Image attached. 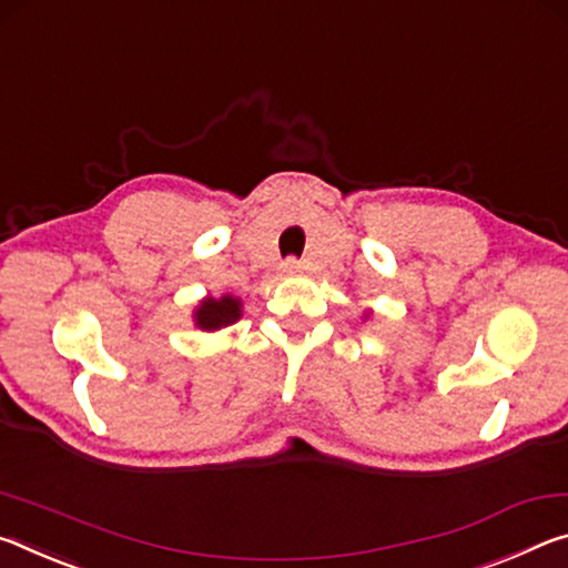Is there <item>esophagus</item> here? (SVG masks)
<instances>
[{"label":"esophagus","instance_id":"obj_1","mask_svg":"<svg viewBox=\"0 0 568 568\" xmlns=\"http://www.w3.org/2000/svg\"><path fill=\"white\" fill-rule=\"evenodd\" d=\"M282 268H284V274H296V272H302V262L296 256H290V258H284Z\"/></svg>","mask_w":568,"mask_h":568}]
</instances>
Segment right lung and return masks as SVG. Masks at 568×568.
I'll use <instances>...</instances> for the list:
<instances>
[{
  "label": "right lung",
  "instance_id": "add662e5",
  "mask_svg": "<svg viewBox=\"0 0 568 568\" xmlns=\"http://www.w3.org/2000/svg\"><path fill=\"white\" fill-rule=\"evenodd\" d=\"M239 300L223 296V300H206L196 312V324L203 329H219L223 324L239 320Z\"/></svg>",
  "mask_w": 568,
  "mask_h": 568
}]
</instances>
